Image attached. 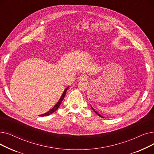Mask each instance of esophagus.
Here are the masks:
<instances>
[{
  "label": "esophagus",
  "instance_id": "1",
  "mask_svg": "<svg viewBox=\"0 0 154 154\" xmlns=\"http://www.w3.org/2000/svg\"><path fill=\"white\" fill-rule=\"evenodd\" d=\"M88 79L87 76L85 75H80L79 77H78V80L79 81H82V80H85Z\"/></svg>",
  "mask_w": 154,
  "mask_h": 154
}]
</instances>
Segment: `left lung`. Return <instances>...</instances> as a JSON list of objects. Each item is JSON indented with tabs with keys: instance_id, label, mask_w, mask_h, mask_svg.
Masks as SVG:
<instances>
[{
	"instance_id": "8db88e82",
	"label": "left lung",
	"mask_w": 154,
	"mask_h": 154,
	"mask_svg": "<svg viewBox=\"0 0 154 154\" xmlns=\"http://www.w3.org/2000/svg\"><path fill=\"white\" fill-rule=\"evenodd\" d=\"M91 109H92V110H94V112H95V114H97V115H98V116H100V117H102V118H104V117H103V116H100V114H99V113H97V112H96V111H95V109H94V108H93V107H92V106H91Z\"/></svg>"
}]
</instances>
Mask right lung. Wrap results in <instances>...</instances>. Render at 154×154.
I'll use <instances>...</instances> for the list:
<instances>
[{
  "instance_id": "1",
  "label": "right lung",
  "mask_w": 154,
  "mask_h": 154,
  "mask_svg": "<svg viewBox=\"0 0 154 154\" xmlns=\"http://www.w3.org/2000/svg\"><path fill=\"white\" fill-rule=\"evenodd\" d=\"M69 88V87H67V88H66V89L64 90V91H63V94H62V96L60 97V99L59 100V101L57 102V103L55 105L54 107H52V108L49 111H48L47 112L45 113V114H42V115H39L38 116H40V117H44V116H49L50 114H52V113H54L55 111H56L57 110V109H58V108H59V106H60V105L61 102H62V100H63V98H64L65 95H66V92H67V91L68 90V88Z\"/></svg>"
}]
</instances>
